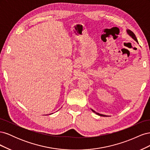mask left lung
I'll use <instances>...</instances> for the list:
<instances>
[{"label": "left lung", "instance_id": "8db88e82", "mask_svg": "<svg viewBox=\"0 0 150 150\" xmlns=\"http://www.w3.org/2000/svg\"><path fill=\"white\" fill-rule=\"evenodd\" d=\"M127 33H128V34L131 36V38H132L133 39H134V40H136V41H137V42H138V40H137V37H136L135 34L133 33L132 31L130 30H127ZM92 111H93L94 112L96 113V114H97V115H99V116H105V115H101V114H99V113H98V112H95V111H94V110H92Z\"/></svg>", "mask_w": 150, "mask_h": 150}]
</instances>
